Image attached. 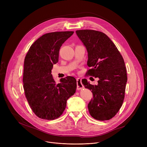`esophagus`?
Masks as SVG:
<instances>
[{
  "label": "esophagus",
  "mask_w": 147,
  "mask_h": 147,
  "mask_svg": "<svg viewBox=\"0 0 147 147\" xmlns=\"http://www.w3.org/2000/svg\"><path fill=\"white\" fill-rule=\"evenodd\" d=\"M84 88L83 84L82 83V80L80 78L77 79V89L80 90Z\"/></svg>",
  "instance_id": "34e87169"
}]
</instances>
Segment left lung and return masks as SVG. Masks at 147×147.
Listing matches in <instances>:
<instances>
[{
    "label": "left lung",
    "mask_w": 147,
    "mask_h": 147,
    "mask_svg": "<svg viewBox=\"0 0 147 147\" xmlns=\"http://www.w3.org/2000/svg\"><path fill=\"white\" fill-rule=\"evenodd\" d=\"M76 32L88 53L87 64L90 68L86 74L99 78L97 85L82 80L84 87L94 96L88 106L89 113L98 120H110L116 115L124 101L127 80L124 59L104 33L93 30Z\"/></svg>",
    "instance_id": "1"
}]
</instances>
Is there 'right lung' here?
Masks as SVG:
<instances>
[{"instance_id":"1","label":"right lung","mask_w":147,"mask_h":147,"mask_svg":"<svg viewBox=\"0 0 147 147\" xmlns=\"http://www.w3.org/2000/svg\"><path fill=\"white\" fill-rule=\"evenodd\" d=\"M74 32H57L43 34L30 46L24 59L23 87L33 113L45 120H54L63 113L67 100L76 90L74 78L67 76L57 83L51 74L58 63L59 51Z\"/></svg>"}]
</instances>
